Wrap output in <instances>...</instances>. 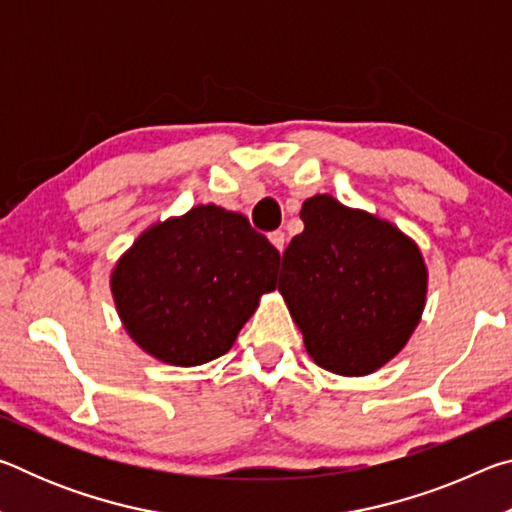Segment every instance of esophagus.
<instances>
[{
	"label": "esophagus",
	"instance_id": "esophagus-1",
	"mask_svg": "<svg viewBox=\"0 0 512 512\" xmlns=\"http://www.w3.org/2000/svg\"><path fill=\"white\" fill-rule=\"evenodd\" d=\"M268 239H271V244H273V246L282 253V250H284V244H287V235H284L282 230H275V232H271V235H268Z\"/></svg>",
	"mask_w": 512,
	"mask_h": 512
}]
</instances>
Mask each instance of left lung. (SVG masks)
Returning <instances> with one entry per match:
<instances>
[{
	"mask_svg": "<svg viewBox=\"0 0 512 512\" xmlns=\"http://www.w3.org/2000/svg\"><path fill=\"white\" fill-rule=\"evenodd\" d=\"M305 230L282 255L277 289L309 357L345 377L370 375L411 339L427 300V266L393 223L329 194L302 203Z\"/></svg>",
	"mask_w": 512,
	"mask_h": 512,
	"instance_id": "1",
	"label": "left lung"
}]
</instances>
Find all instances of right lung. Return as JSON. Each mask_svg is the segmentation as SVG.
I'll return each instance as SVG.
<instances>
[{
	"label": "right lung",
	"mask_w": 512,
	"mask_h": 512,
	"mask_svg": "<svg viewBox=\"0 0 512 512\" xmlns=\"http://www.w3.org/2000/svg\"><path fill=\"white\" fill-rule=\"evenodd\" d=\"M280 253L244 214L196 205L144 230L110 275L131 339L171 366L228 352L259 298L275 289Z\"/></svg>",
	"instance_id": "right-lung-1"
}]
</instances>
